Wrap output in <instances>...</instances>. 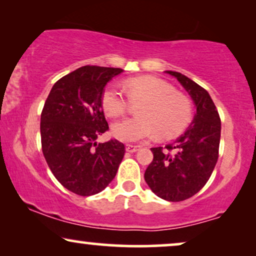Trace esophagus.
<instances>
[{
    "label": "esophagus",
    "mask_w": 256,
    "mask_h": 256,
    "mask_svg": "<svg viewBox=\"0 0 256 256\" xmlns=\"http://www.w3.org/2000/svg\"><path fill=\"white\" fill-rule=\"evenodd\" d=\"M140 148H142V146H139V145H131V144L126 145V151L130 152V153L137 152L138 150H140Z\"/></svg>",
    "instance_id": "obj_1"
}]
</instances>
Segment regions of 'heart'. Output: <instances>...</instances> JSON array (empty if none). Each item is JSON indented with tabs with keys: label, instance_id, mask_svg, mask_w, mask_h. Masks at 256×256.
Masks as SVG:
<instances>
[{
	"label": "heart",
	"instance_id": "b5f03b06",
	"mask_svg": "<svg viewBox=\"0 0 256 256\" xmlns=\"http://www.w3.org/2000/svg\"><path fill=\"white\" fill-rule=\"evenodd\" d=\"M126 91L138 108L139 117L125 118L111 126V132L122 142H142L156 134L159 138H172L185 130L192 119V104L165 80L152 76L136 77L126 82ZM128 100L116 84L105 88L102 106L110 117L125 114Z\"/></svg>",
	"mask_w": 256,
	"mask_h": 256
}]
</instances>
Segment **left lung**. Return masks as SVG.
Wrapping results in <instances>:
<instances>
[{
    "label": "left lung",
    "instance_id": "8db88e82",
    "mask_svg": "<svg viewBox=\"0 0 256 256\" xmlns=\"http://www.w3.org/2000/svg\"><path fill=\"white\" fill-rule=\"evenodd\" d=\"M176 77L196 108L185 134L162 148H152L153 160L144 178L152 192L168 202H182L199 192L212 174L219 156L220 116L205 88L176 71Z\"/></svg>",
    "mask_w": 256,
    "mask_h": 256
}]
</instances>
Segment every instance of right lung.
Masks as SVG:
<instances>
[{"mask_svg": "<svg viewBox=\"0 0 256 256\" xmlns=\"http://www.w3.org/2000/svg\"><path fill=\"white\" fill-rule=\"evenodd\" d=\"M119 68L85 66L56 82L40 114V142L48 166L70 192L82 196L103 190L116 176L125 146L117 139L97 142L108 130L102 108L108 82Z\"/></svg>", "mask_w": 256, "mask_h": 256, "instance_id": "obj_1", "label": "right lung"}]
</instances>
